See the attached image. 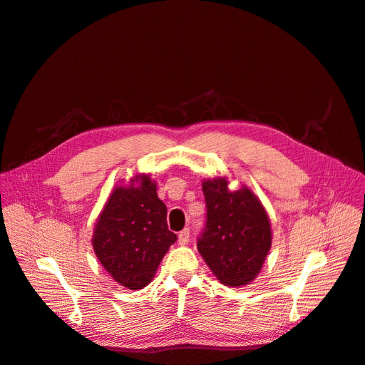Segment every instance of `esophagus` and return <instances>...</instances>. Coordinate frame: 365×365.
I'll return each mask as SVG.
<instances>
[{"label":"esophagus","instance_id":"34e87169","mask_svg":"<svg viewBox=\"0 0 365 365\" xmlns=\"http://www.w3.org/2000/svg\"><path fill=\"white\" fill-rule=\"evenodd\" d=\"M189 236H190L189 229H184V230L180 232V235H178V242H180L181 245H185L187 242H189Z\"/></svg>","mask_w":365,"mask_h":365}]
</instances>
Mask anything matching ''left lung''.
Returning <instances> with one entry per match:
<instances>
[{
    "mask_svg": "<svg viewBox=\"0 0 365 365\" xmlns=\"http://www.w3.org/2000/svg\"><path fill=\"white\" fill-rule=\"evenodd\" d=\"M225 176L202 181L207 224L198 252L221 284L241 287L258 277L272 247L267 210L252 189H229Z\"/></svg>",
    "mask_w": 365,
    "mask_h": 365,
    "instance_id": "1",
    "label": "left lung"
}]
</instances>
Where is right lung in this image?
Instances as JSON below:
<instances>
[{
  "label": "right lung",
  "mask_w": 365,
  "mask_h": 365,
  "mask_svg": "<svg viewBox=\"0 0 365 365\" xmlns=\"http://www.w3.org/2000/svg\"><path fill=\"white\" fill-rule=\"evenodd\" d=\"M176 241L167 227V207L150 175L118 184L93 227L92 245L106 272L125 289L149 285L164 255Z\"/></svg>",
  "instance_id": "right-lung-1"
}]
</instances>
